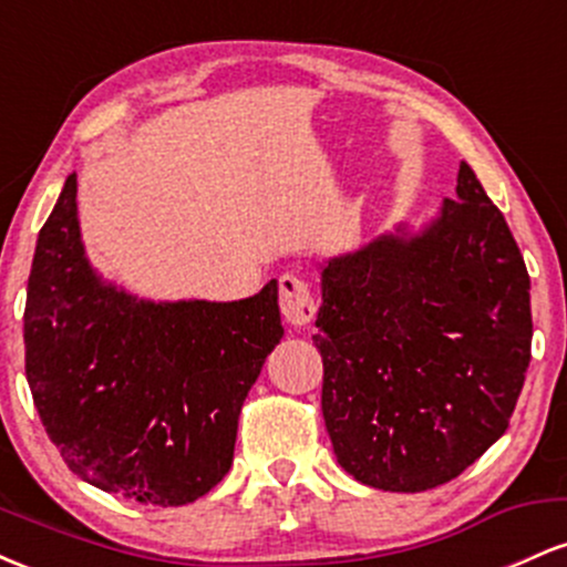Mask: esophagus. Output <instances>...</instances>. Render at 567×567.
Returning <instances> with one entry per match:
<instances>
[{
    "mask_svg": "<svg viewBox=\"0 0 567 567\" xmlns=\"http://www.w3.org/2000/svg\"><path fill=\"white\" fill-rule=\"evenodd\" d=\"M279 309H282L285 320L296 324V328H306V324H311V320H315V296H311L309 285L298 275L279 277Z\"/></svg>",
    "mask_w": 567,
    "mask_h": 567,
    "instance_id": "34e87169",
    "label": "esophagus"
}]
</instances>
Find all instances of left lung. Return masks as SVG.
Wrapping results in <instances>:
<instances>
[{
    "label": "left lung",
    "instance_id": "8db88e82",
    "mask_svg": "<svg viewBox=\"0 0 567 567\" xmlns=\"http://www.w3.org/2000/svg\"><path fill=\"white\" fill-rule=\"evenodd\" d=\"M317 328L324 426L362 485H445L506 432L530 362V277L466 162L432 224L322 266Z\"/></svg>",
    "mask_w": 567,
    "mask_h": 567
}]
</instances>
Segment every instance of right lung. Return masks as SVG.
I'll return each instance as SVG.
<instances>
[{
	"instance_id": "right-lung-1",
	"label": "right lung",
	"mask_w": 567,
	"mask_h": 567,
	"mask_svg": "<svg viewBox=\"0 0 567 567\" xmlns=\"http://www.w3.org/2000/svg\"><path fill=\"white\" fill-rule=\"evenodd\" d=\"M277 279L243 301H141L84 256L76 175L39 231L23 343L50 440L84 483L192 504L229 472L239 410L282 338Z\"/></svg>"
}]
</instances>
